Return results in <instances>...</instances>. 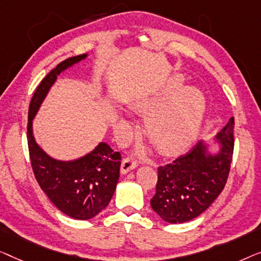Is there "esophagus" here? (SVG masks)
I'll use <instances>...</instances> for the list:
<instances>
[{
  "instance_id": "obj_1",
  "label": "esophagus",
  "mask_w": 261,
  "mask_h": 261,
  "mask_svg": "<svg viewBox=\"0 0 261 261\" xmlns=\"http://www.w3.org/2000/svg\"><path fill=\"white\" fill-rule=\"evenodd\" d=\"M137 167V163L135 162L132 159H124L122 161V166H120V172H122L123 175L127 174V172L134 170V169Z\"/></svg>"
}]
</instances>
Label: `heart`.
I'll return each instance as SVG.
<instances>
[{
    "instance_id": "obj_1",
    "label": "heart",
    "mask_w": 261,
    "mask_h": 261,
    "mask_svg": "<svg viewBox=\"0 0 261 261\" xmlns=\"http://www.w3.org/2000/svg\"><path fill=\"white\" fill-rule=\"evenodd\" d=\"M182 75L175 74L153 94L137 99L134 109L145 120L146 134L156 148L164 153H175L192 144L199 132L205 111V99L199 89L181 87ZM124 124H129L122 118Z\"/></svg>"
}]
</instances>
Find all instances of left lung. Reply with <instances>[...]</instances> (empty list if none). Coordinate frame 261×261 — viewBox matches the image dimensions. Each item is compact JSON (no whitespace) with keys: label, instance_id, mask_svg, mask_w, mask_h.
Wrapping results in <instances>:
<instances>
[{"label":"left lung","instance_id":"obj_1","mask_svg":"<svg viewBox=\"0 0 261 261\" xmlns=\"http://www.w3.org/2000/svg\"><path fill=\"white\" fill-rule=\"evenodd\" d=\"M234 117L213 137L200 141L186 155L159 168L153 212L169 223L195 219L214 202L225 188L234 149ZM212 144L218 145L215 153Z\"/></svg>","mask_w":261,"mask_h":261}]
</instances>
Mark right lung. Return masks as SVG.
Returning a JSON list of instances; mask_svg holds the SVG:
<instances>
[{
  "label": "right lung",
  "mask_w": 261,
  "mask_h": 261,
  "mask_svg": "<svg viewBox=\"0 0 261 261\" xmlns=\"http://www.w3.org/2000/svg\"><path fill=\"white\" fill-rule=\"evenodd\" d=\"M87 57L89 54L69 58L42 79L29 104L27 126L29 155L36 181L59 211L76 220L92 219L108 207L118 183L120 153L113 151L108 143L99 142L93 150L78 159L57 160L36 142L33 119L58 75Z\"/></svg>",
  "instance_id": "1"
}]
</instances>
